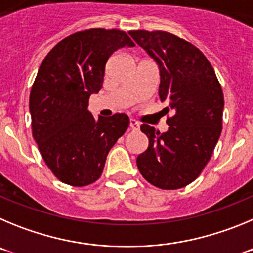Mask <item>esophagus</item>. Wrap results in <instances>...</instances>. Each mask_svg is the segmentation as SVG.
<instances>
[{"label": "esophagus", "instance_id": "obj_1", "mask_svg": "<svg viewBox=\"0 0 253 253\" xmlns=\"http://www.w3.org/2000/svg\"><path fill=\"white\" fill-rule=\"evenodd\" d=\"M129 127H131L132 131H137L138 128H140V124H138L136 120H129Z\"/></svg>", "mask_w": 253, "mask_h": 253}]
</instances>
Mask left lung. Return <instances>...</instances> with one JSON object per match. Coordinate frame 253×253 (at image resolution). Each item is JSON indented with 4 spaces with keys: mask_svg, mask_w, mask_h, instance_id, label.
Segmentation results:
<instances>
[{
    "mask_svg": "<svg viewBox=\"0 0 253 253\" xmlns=\"http://www.w3.org/2000/svg\"><path fill=\"white\" fill-rule=\"evenodd\" d=\"M128 34L159 65V97L166 112L172 111L164 133L141 125L149 147L137 156V168L158 188H184L199 176L219 140L222 88L208 59L184 39L160 30Z\"/></svg>",
    "mask_w": 253,
    "mask_h": 253,
    "instance_id": "8db88e82",
    "label": "left lung"
}]
</instances>
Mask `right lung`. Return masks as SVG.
<instances>
[{
	"label": "right lung",
	"instance_id": "add662e5",
	"mask_svg": "<svg viewBox=\"0 0 253 253\" xmlns=\"http://www.w3.org/2000/svg\"><path fill=\"white\" fill-rule=\"evenodd\" d=\"M125 46L135 42L122 30L78 31L59 42L39 68L29 103L33 136L47 168L68 185L98 180L128 127L125 113L97 120L87 110L90 94L101 90L107 60Z\"/></svg>",
	"mask_w": 253,
	"mask_h": 253
}]
</instances>
